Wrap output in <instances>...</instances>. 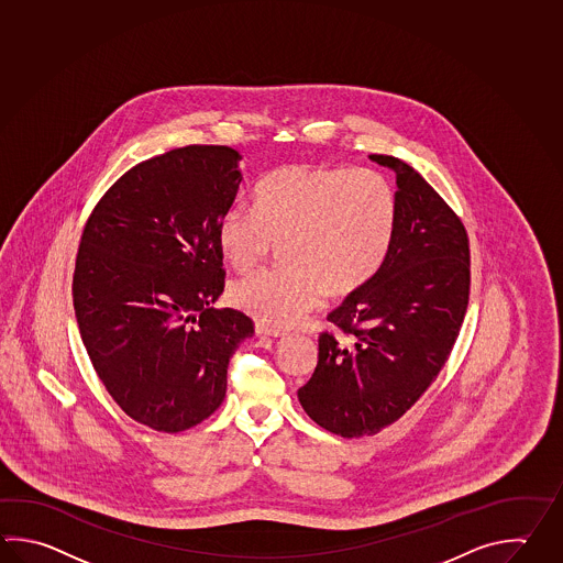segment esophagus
Returning <instances> with one entry per match:
<instances>
[{"label": "esophagus", "instance_id": "obj_1", "mask_svg": "<svg viewBox=\"0 0 563 563\" xmlns=\"http://www.w3.org/2000/svg\"><path fill=\"white\" fill-rule=\"evenodd\" d=\"M254 331H256V334H263V336H285V331H278V329L264 327V324H261V322H256Z\"/></svg>", "mask_w": 563, "mask_h": 563}]
</instances>
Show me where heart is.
Masks as SVG:
<instances>
[{"instance_id":"b5f03b06","label":"heart","mask_w":563,"mask_h":563,"mask_svg":"<svg viewBox=\"0 0 563 563\" xmlns=\"http://www.w3.org/2000/svg\"><path fill=\"white\" fill-rule=\"evenodd\" d=\"M397 192L387 176L358 168L290 164L266 174L253 208L222 214L219 249L251 271L280 242L283 268L258 271L232 287V302L266 327L283 329L324 295L346 297L379 273L397 229Z\"/></svg>"}]
</instances>
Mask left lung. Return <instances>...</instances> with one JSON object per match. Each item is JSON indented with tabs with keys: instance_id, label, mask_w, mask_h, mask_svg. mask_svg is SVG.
<instances>
[{
	"instance_id": "8db88e82",
	"label": "left lung",
	"mask_w": 563,
	"mask_h": 563,
	"mask_svg": "<svg viewBox=\"0 0 563 563\" xmlns=\"http://www.w3.org/2000/svg\"><path fill=\"white\" fill-rule=\"evenodd\" d=\"M397 176V229L375 278L327 319L319 361L299 389L310 419L334 435H375L413 407L445 365L470 302V236L407 162L371 154Z\"/></svg>"
}]
</instances>
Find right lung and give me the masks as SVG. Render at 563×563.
Masks as SVG:
<instances>
[{
    "label": "right lung",
    "mask_w": 563,
    "mask_h": 563,
    "mask_svg": "<svg viewBox=\"0 0 563 563\" xmlns=\"http://www.w3.org/2000/svg\"><path fill=\"white\" fill-rule=\"evenodd\" d=\"M229 146L140 162L93 207L71 297L81 341L120 409L162 433L202 423L227 395L230 356L254 322L212 309L224 290L217 230L242 174Z\"/></svg>",
    "instance_id": "obj_1"
}]
</instances>
